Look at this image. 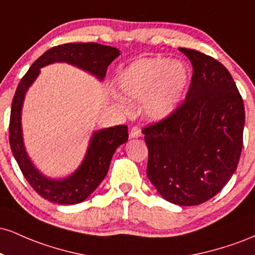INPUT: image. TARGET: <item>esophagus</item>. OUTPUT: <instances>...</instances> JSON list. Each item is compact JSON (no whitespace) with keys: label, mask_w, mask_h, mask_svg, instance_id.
Returning <instances> with one entry per match:
<instances>
[{"label":"esophagus","mask_w":255,"mask_h":255,"mask_svg":"<svg viewBox=\"0 0 255 255\" xmlns=\"http://www.w3.org/2000/svg\"><path fill=\"white\" fill-rule=\"evenodd\" d=\"M129 136L130 137H140L141 136V129H140L137 126H134V127H131V129L129 131Z\"/></svg>","instance_id":"34e87169"}]
</instances>
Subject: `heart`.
Returning a JSON list of instances; mask_svg holds the SVG:
<instances>
[{
    "mask_svg": "<svg viewBox=\"0 0 255 255\" xmlns=\"http://www.w3.org/2000/svg\"><path fill=\"white\" fill-rule=\"evenodd\" d=\"M189 69L186 63L168 57L139 58L122 69L116 79L126 98L142 99V113L151 121H163L176 113L188 89ZM121 105L125 98L116 97Z\"/></svg>",
    "mask_w": 255,
    "mask_h": 255,
    "instance_id": "obj_1",
    "label": "heart"
}]
</instances>
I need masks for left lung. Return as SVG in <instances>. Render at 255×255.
Masks as SVG:
<instances>
[{"label":"left lung","mask_w":255,"mask_h":255,"mask_svg":"<svg viewBox=\"0 0 255 255\" xmlns=\"http://www.w3.org/2000/svg\"><path fill=\"white\" fill-rule=\"evenodd\" d=\"M178 50L193 67L186 101L142 133L148 180L169 203L194 206L215 197L238 168L245 105L223 64L197 50Z\"/></svg>","instance_id":"left-lung-1"}]
</instances>
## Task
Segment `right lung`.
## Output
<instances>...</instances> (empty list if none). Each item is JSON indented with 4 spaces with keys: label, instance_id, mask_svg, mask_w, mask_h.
<instances>
[{
    "label": "right lung",
    "instance_id": "obj_1",
    "mask_svg": "<svg viewBox=\"0 0 255 255\" xmlns=\"http://www.w3.org/2000/svg\"><path fill=\"white\" fill-rule=\"evenodd\" d=\"M121 51L97 43H68L54 46L33 62L21 79L10 110L9 144L20 170L40 197L60 205H74L86 200L96 191L109 170L111 158L120 145L128 140L126 125L93 131L86 154L77 170L63 178L44 175L28 156L22 135L21 114L26 92L34 83L40 68L52 63H68L103 81L109 64Z\"/></svg>",
    "mask_w": 255,
    "mask_h": 255
}]
</instances>
